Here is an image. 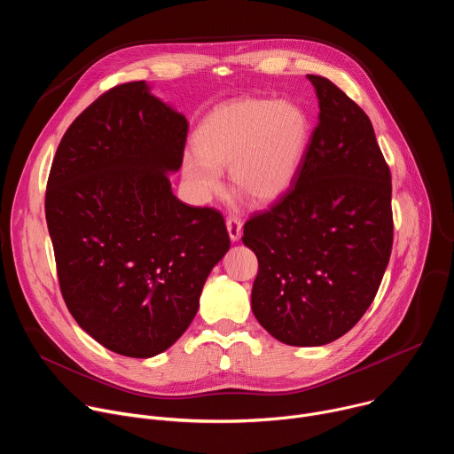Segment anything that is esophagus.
Listing matches in <instances>:
<instances>
[{"instance_id":"34e87169","label":"esophagus","mask_w":454,"mask_h":454,"mask_svg":"<svg viewBox=\"0 0 454 454\" xmlns=\"http://www.w3.org/2000/svg\"><path fill=\"white\" fill-rule=\"evenodd\" d=\"M226 228H228V233H230L231 242H237V240L242 237V221H240V219H237V217H228Z\"/></svg>"}]
</instances>
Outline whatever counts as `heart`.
Returning <instances> with one entry per match:
<instances>
[{
  "instance_id": "heart-1",
  "label": "heart",
  "mask_w": 454,
  "mask_h": 454,
  "mask_svg": "<svg viewBox=\"0 0 454 454\" xmlns=\"http://www.w3.org/2000/svg\"><path fill=\"white\" fill-rule=\"evenodd\" d=\"M310 135L307 113L287 100L237 98L214 107L184 153L183 177L201 203L223 192L230 167L235 192L254 205L280 200L293 184Z\"/></svg>"
}]
</instances>
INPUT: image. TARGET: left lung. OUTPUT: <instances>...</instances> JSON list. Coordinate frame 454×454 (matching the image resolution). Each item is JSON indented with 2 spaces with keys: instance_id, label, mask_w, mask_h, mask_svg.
Masks as SVG:
<instances>
[{
  "instance_id": "1",
  "label": "left lung",
  "mask_w": 454,
  "mask_h": 454,
  "mask_svg": "<svg viewBox=\"0 0 454 454\" xmlns=\"http://www.w3.org/2000/svg\"><path fill=\"white\" fill-rule=\"evenodd\" d=\"M319 116L291 188L244 224L258 258L251 309L293 347L347 334L373 301L392 254V176L366 113L307 75Z\"/></svg>"
}]
</instances>
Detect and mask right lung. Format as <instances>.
<instances>
[{
	"instance_id": "right-lung-1",
	"label": "right lung",
	"mask_w": 454,
	"mask_h": 454,
	"mask_svg": "<svg viewBox=\"0 0 454 454\" xmlns=\"http://www.w3.org/2000/svg\"><path fill=\"white\" fill-rule=\"evenodd\" d=\"M188 121L145 81L98 97L64 133L46 186V223L68 310L107 350L153 357L200 309L230 249L223 215L179 201Z\"/></svg>"
}]
</instances>
